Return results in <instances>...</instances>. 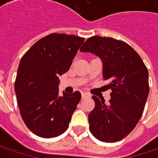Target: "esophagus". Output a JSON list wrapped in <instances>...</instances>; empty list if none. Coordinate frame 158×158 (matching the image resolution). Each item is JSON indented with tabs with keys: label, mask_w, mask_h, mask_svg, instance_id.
I'll return each instance as SVG.
<instances>
[{
	"label": "esophagus",
	"mask_w": 158,
	"mask_h": 158,
	"mask_svg": "<svg viewBox=\"0 0 158 158\" xmlns=\"http://www.w3.org/2000/svg\"><path fill=\"white\" fill-rule=\"evenodd\" d=\"M89 95L88 94V93H82V99L83 100H85V99H87V98H89Z\"/></svg>",
	"instance_id": "obj_1"
}]
</instances>
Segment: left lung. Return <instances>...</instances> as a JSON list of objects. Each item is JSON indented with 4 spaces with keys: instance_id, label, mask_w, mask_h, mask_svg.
Masks as SVG:
<instances>
[{
    "instance_id": "obj_1",
    "label": "left lung",
    "mask_w": 158,
    "mask_h": 158,
    "mask_svg": "<svg viewBox=\"0 0 158 158\" xmlns=\"http://www.w3.org/2000/svg\"><path fill=\"white\" fill-rule=\"evenodd\" d=\"M80 51L100 56L103 79L111 89L109 104L92 96L95 107L89 114V131L102 142H118L134 130L142 116L149 93L147 68L131 46L112 37L91 36Z\"/></svg>"
}]
</instances>
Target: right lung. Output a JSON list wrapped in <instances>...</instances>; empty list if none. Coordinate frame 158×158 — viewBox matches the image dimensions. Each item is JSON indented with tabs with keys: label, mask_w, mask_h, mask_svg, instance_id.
I'll return each instance as SVG.
<instances>
[{
	"label": "right lung",
	"mask_w": 158,
	"mask_h": 158,
	"mask_svg": "<svg viewBox=\"0 0 158 158\" xmlns=\"http://www.w3.org/2000/svg\"><path fill=\"white\" fill-rule=\"evenodd\" d=\"M84 40L72 35L50 34L20 60L15 83L17 103L23 123L37 136L56 137L69 127L81 93L59 96V76L69 71Z\"/></svg>",
	"instance_id": "1"
}]
</instances>
